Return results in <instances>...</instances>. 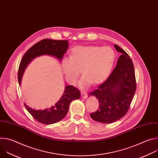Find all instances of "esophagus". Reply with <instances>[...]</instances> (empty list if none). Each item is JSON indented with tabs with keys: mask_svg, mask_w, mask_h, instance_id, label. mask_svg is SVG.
<instances>
[{
	"mask_svg": "<svg viewBox=\"0 0 158 158\" xmlns=\"http://www.w3.org/2000/svg\"><path fill=\"white\" fill-rule=\"evenodd\" d=\"M87 96V93L85 91H81V97L83 99H85Z\"/></svg>",
	"mask_w": 158,
	"mask_h": 158,
	"instance_id": "1",
	"label": "esophagus"
}]
</instances>
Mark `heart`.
<instances>
[{"mask_svg": "<svg viewBox=\"0 0 158 158\" xmlns=\"http://www.w3.org/2000/svg\"><path fill=\"white\" fill-rule=\"evenodd\" d=\"M116 59L114 51L109 47L96 46H76L71 57H64L61 68L65 79L74 84L81 74L84 75L79 85L98 84L104 81L110 74Z\"/></svg>", "mask_w": 158, "mask_h": 158, "instance_id": "heart-1", "label": "heart"}]
</instances>
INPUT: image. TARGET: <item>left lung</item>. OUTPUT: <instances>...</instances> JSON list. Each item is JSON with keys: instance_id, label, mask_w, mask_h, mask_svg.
Masks as SVG:
<instances>
[{"instance_id": "1", "label": "left lung", "mask_w": 158, "mask_h": 158, "mask_svg": "<svg viewBox=\"0 0 158 158\" xmlns=\"http://www.w3.org/2000/svg\"><path fill=\"white\" fill-rule=\"evenodd\" d=\"M116 51L121 53L117 65L108 78L90 93L99 101L98 109L90 114L102 123H112L127 112L136 90L134 65L129 56L118 45Z\"/></svg>"}]
</instances>
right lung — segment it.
Masks as SVG:
<instances>
[{"instance_id": "add662e5", "label": "right lung", "mask_w": 158, "mask_h": 158, "mask_svg": "<svg viewBox=\"0 0 158 158\" xmlns=\"http://www.w3.org/2000/svg\"><path fill=\"white\" fill-rule=\"evenodd\" d=\"M68 40L43 39L31 47L24 55L20 62L18 71V81L20 85L22 77L28 64L35 57L42 55L54 56L61 60L68 49ZM80 91L73 85H67L59 101L50 108L44 110H35L26 104L24 106L32 116L38 122L44 124H52L63 119L68 112L72 101L79 99Z\"/></svg>"}]
</instances>
